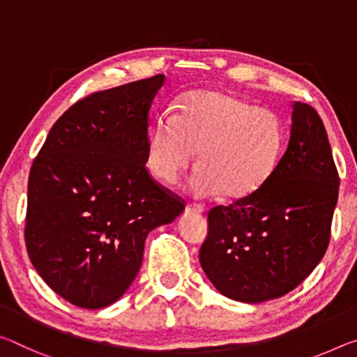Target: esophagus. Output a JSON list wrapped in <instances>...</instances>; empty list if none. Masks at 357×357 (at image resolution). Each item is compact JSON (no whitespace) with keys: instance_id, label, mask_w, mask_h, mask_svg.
<instances>
[{"instance_id":"esophagus-1","label":"esophagus","mask_w":357,"mask_h":357,"mask_svg":"<svg viewBox=\"0 0 357 357\" xmlns=\"http://www.w3.org/2000/svg\"><path fill=\"white\" fill-rule=\"evenodd\" d=\"M203 211H205L203 206L195 205V203H189V205L185 206V213H189V214H202Z\"/></svg>"}]
</instances>
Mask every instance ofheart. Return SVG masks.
Listing matches in <instances>:
<instances>
[{
  "mask_svg": "<svg viewBox=\"0 0 357 357\" xmlns=\"http://www.w3.org/2000/svg\"><path fill=\"white\" fill-rule=\"evenodd\" d=\"M282 149L284 132L275 112L227 92L195 90L181 98L176 116L158 117L146 162L158 181L174 185L199 152L192 194L206 199L224 192L241 200L267 184Z\"/></svg>",
  "mask_w": 357,
  "mask_h": 357,
  "instance_id": "obj_1",
  "label": "heart"
}]
</instances>
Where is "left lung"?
<instances>
[{"mask_svg": "<svg viewBox=\"0 0 357 357\" xmlns=\"http://www.w3.org/2000/svg\"><path fill=\"white\" fill-rule=\"evenodd\" d=\"M338 184L324 123L296 101L289 143L267 184L208 213L200 264L214 287L246 303L296 289L329 246Z\"/></svg>", "mask_w": 357, "mask_h": 357, "instance_id": "obj_1", "label": "left lung"}]
</instances>
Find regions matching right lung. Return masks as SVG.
Listing matches in <instances>:
<instances>
[{
	"mask_svg": "<svg viewBox=\"0 0 357 357\" xmlns=\"http://www.w3.org/2000/svg\"><path fill=\"white\" fill-rule=\"evenodd\" d=\"M157 75L95 92L50 128L28 178V257L54 292L98 310L123 296L151 230L173 222L184 200L146 168Z\"/></svg>",
	"mask_w": 357,
	"mask_h": 357,
	"instance_id": "right-lung-1",
	"label": "right lung"
}]
</instances>
